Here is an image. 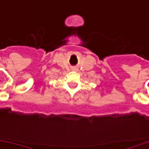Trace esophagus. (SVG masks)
I'll return each instance as SVG.
<instances>
[{
    "mask_svg": "<svg viewBox=\"0 0 149 149\" xmlns=\"http://www.w3.org/2000/svg\"><path fill=\"white\" fill-rule=\"evenodd\" d=\"M72 70H76V68H72Z\"/></svg>",
    "mask_w": 149,
    "mask_h": 149,
    "instance_id": "1",
    "label": "esophagus"
}]
</instances>
